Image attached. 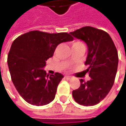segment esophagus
<instances>
[{
  "instance_id": "obj_1",
  "label": "esophagus",
  "mask_w": 126,
  "mask_h": 126,
  "mask_svg": "<svg viewBox=\"0 0 126 126\" xmlns=\"http://www.w3.org/2000/svg\"><path fill=\"white\" fill-rule=\"evenodd\" d=\"M65 78L66 79H68V80H69V79H71V76H66Z\"/></svg>"
}]
</instances>
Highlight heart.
I'll return each mask as SVG.
<instances>
[{
    "label": "heart",
    "instance_id": "b5f03b06",
    "mask_svg": "<svg viewBox=\"0 0 126 126\" xmlns=\"http://www.w3.org/2000/svg\"><path fill=\"white\" fill-rule=\"evenodd\" d=\"M84 46L83 43L80 41H74L72 43V47H76V46Z\"/></svg>",
    "mask_w": 126,
    "mask_h": 126
}]
</instances>
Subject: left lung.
I'll use <instances>...</instances> for the list:
<instances>
[{
  "instance_id": "8db88e82",
  "label": "left lung",
  "mask_w": 126,
  "mask_h": 126,
  "mask_svg": "<svg viewBox=\"0 0 126 126\" xmlns=\"http://www.w3.org/2000/svg\"><path fill=\"white\" fill-rule=\"evenodd\" d=\"M70 33L88 46L85 64L88 68L85 73H88L91 79L86 82L80 79V87L72 91V95L80 105L93 106L104 99L114 85L119 63L118 52L111 38L103 30L84 27Z\"/></svg>"
}]
</instances>
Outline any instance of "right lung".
<instances>
[{
	"label": "right lung",
	"mask_w": 126,
	"mask_h": 126,
	"mask_svg": "<svg viewBox=\"0 0 126 126\" xmlns=\"http://www.w3.org/2000/svg\"><path fill=\"white\" fill-rule=\"evenodd\" d=\"M69 33H49L32 31L13 41L7 56L12 83L28 103L43 106L55 99L57 86L64 76L57 72L49 76L43 68L61 43L72 41Z\"/></svg>",
	"instance_id": "1"
}]
</instances>
